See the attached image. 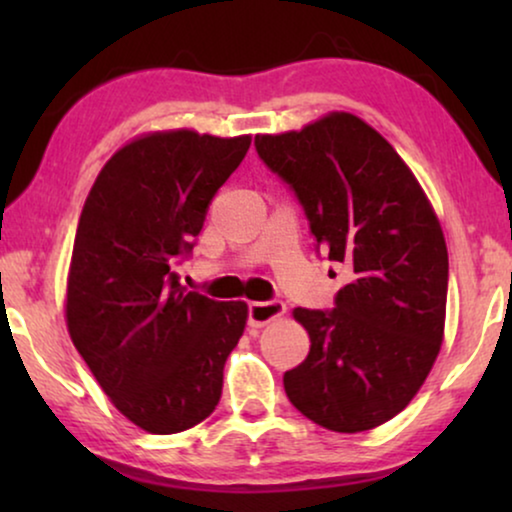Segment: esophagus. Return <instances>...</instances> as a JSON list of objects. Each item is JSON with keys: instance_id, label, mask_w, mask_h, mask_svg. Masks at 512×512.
I'll list each match as a JSON object with an SVG mask.
<instances>
[{"instance_id": "esophagus-1", "label": "esophagus", "mask_w": 512, "mask_h": 512, "mask_svg": "<svg viewBox=\"0 0 512 512\" xmlns=\"http://www.w3.org/2000/svg\"><path fill=\"white\" fill-rule=\"evenodd\" d=\"M286 310V305L282 300H263V303H249V326L251 328H261L265 324H270L272 319L282 317Z\"/></svg>"}]
</instances>
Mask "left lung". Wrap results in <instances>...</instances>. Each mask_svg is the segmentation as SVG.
<instances>
[{
  "instance_id": "8db88e82",
  "label": "left lung",
  "mask_w": 512,
  "mask_h": 512,
  "mask_svg": "<svg viewBox=\"0 0 512 512\" xmlns=\"http://www.w3.org/2000/svg\"><path fill=\"white\" fill-rule=\"evenodd\" d=\"M254 146L296 195L317 254L349 270L333 310H293L310 354L284 373L286 396L324 429H375L412 401L440 352L443 230L415 174L361 118L331 114Z\"/></svg>"
}]
</instances>
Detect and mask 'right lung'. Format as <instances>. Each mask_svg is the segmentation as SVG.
<instances>
[{
	"mask_svg": "<svg viewBox=\"0 0 512 512\" xmlns=\"http://www.w3.org/2000/svg\"><path fill=\"white\" fill-rule=\"evenodd\" d=\"M251 137L156 132L114 153L83 205L67 282V328L104 394L149 433H179L219 405L247 303L181 286L214 195Z\"/></svg>",
	"mask_w": 512,
	"mask_h": 512,
	"instance_id": "obj_1",
	"label": "right lung"
}]
</instances>
